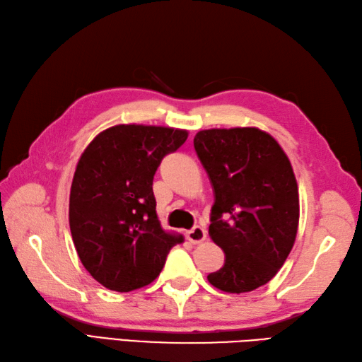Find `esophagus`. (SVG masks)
Returning a JSON list of instances; mask_svg holds the SVG:
<instances>
[{
    "label": "esophagus",
    "mask_w": 362,
    "mask_h": 362,
    "mask_svg": "<svg viewBox=\"0 0 362 362\" xmlns=\"http://www.w3.org/2000/svg\"><path fill=\"white\" fill-rule=\"evenodd\" d=\"M187 239L196 245V243H200L206 239V231H205V228H202V226L196 225L194 228L187 231Z\"/></svg>",
    "instance_id": "esophagus-1"
}]
</instances>
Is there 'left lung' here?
I'll return each mask as SVG.
<instances>
[{
  "label": "left lung",
  "instance_id": "8db88e82",
  "mask_svg": "<svg viewBox=\"0 0 362 362\" xmlns=\"http://www.w3.org/2000/svg\"><path fill=\"white\" fill-rule=\"evenodd\" d=\"M194 149L214 191L209 238L225 253L223 267L208 281L226 293L253 291L273 279L296 239L299 194L291 163L257 128L199 131Z\"/></svg>",
  "mask_w": 362,
  "mask_h": 362
}]
</instances>
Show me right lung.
Instances as JSON below:
<instances>
[{
    "mask_svg": "<svg viewBox=\"0 0 362 362\" xmlns=\"http://www.w3.org/2000/svg\"><path fill=\"white\" fill-rule=\"evenodd\" d=\"M188 132L165 126L117 124L92 140L75 168L69 226L75 250L103 287L128 293L160 274L182 236L162 228L154 174Z\"/></svg>",
    "mask_w": 362,
    "mask_h": 362,
    "instance_id": "right-lung-1",
    "label": "right lung"
}]
</instances>
